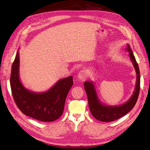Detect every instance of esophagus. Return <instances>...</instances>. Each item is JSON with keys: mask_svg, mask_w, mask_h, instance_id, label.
Here are the masks:
<instances>
[{"mask_svg": "<svg viewBox=\"0 0 150 150\" xmlns=\"http://www.w3.org/2000/svg\"><path fill=\"white\" fill-rule=\"evenodd\" d=\"M87 76H88L87 72H86V71L85 70H82L80 71V72L79 73V75H78L79 79H85L86 78V77H87Z\"/></svg>", "mask_w": 150, "mask_h": 150, "instance_id": "esophagus-1", "label": "esophagus"}]
</instances>
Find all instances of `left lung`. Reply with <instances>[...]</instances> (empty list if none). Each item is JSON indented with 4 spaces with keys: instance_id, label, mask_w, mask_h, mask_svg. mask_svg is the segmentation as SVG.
Here are the masks:
<instances>
[{
    "instance_id": "left-lung-1",
    "label": "left lung",
    "mask_w": 150,
    "mask_h": 150,
    "mask_svg": "<svg viewBox=\"0 0 150 150\" xmlns=\"http://www.w3.org/2000/svg\"><path fill=\"white\" fill-rule=\"evenodd\" d=\"M128 51L129 52V57L133 63L135 70L137 72V79L135 90L132 98L127 103L119 107H107L101 105L98 101L96 93L95 86L92 82L85 81L84 83L85 90L88 98V102L90 112L96 120L103 122H113L127 114L133 108L138 98L140 90V73L138 65L133 55V52L128 45Z\"/></svg>"
}]
</instances>
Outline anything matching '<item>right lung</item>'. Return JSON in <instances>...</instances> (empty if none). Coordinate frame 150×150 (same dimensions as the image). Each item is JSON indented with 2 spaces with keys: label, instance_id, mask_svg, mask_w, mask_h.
<instances>
[{
  "label": "right lung",
  "instance_id": "right-lung-1",
  "mask_svg": "<svg viewBox=\"0 0 150 150\" xmlns=\"http://www.w3.org/2000/svg\"><path fill=\"white\" fill-rule=\"evenodd\" d=\"M19 56L17 53L12 66L11 87L13 98L22 113L41 122H53L64 112L66 97L73 85L71 76L63 79L44 93H34L25 88L18 76Z\"/></svg>",
  "mask_w": 150,
  "mask_h": 150
}]
</instances>
